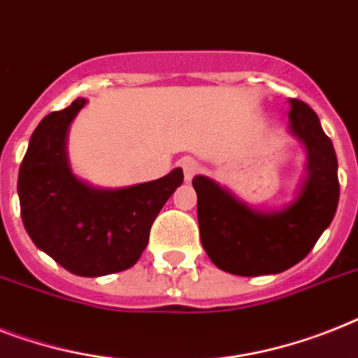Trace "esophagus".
I'll use <instances>...</instances> for the list:
<instances>
[{
    "mask_svg": "<svg viewBox=\"0 0 358 358\" xmlns=\"http://www.w3.org/2000/svg\"><path fill=\"white\" fill-rule=\"evenodd\" d=\"M180 165H182V171H184L185 180H191L194 174L200 171V164L194 158H184Z\"/></svg>",
    "mask_w": 358,
    "mask_h": 358,
    "instance_id": "esophagus-1",
    "label": "esophagus"
}]
</instances>
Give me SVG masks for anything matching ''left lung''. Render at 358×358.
<instances>
[{"label":"left lung","instance_id":"8db88e82","mask_svg":"<svg viewBox=\"0 0 358 358\" xmlns=\"http://www.w3.org/2000/svg\"><path fill=\"white\" fill-rule=\"evenodd\" d=\"M290 130L307 149V178L298 199L263 213L241 204L206 176H194L200 239L220 270L235 275L280 274L309 254L336 213L338 162L331 139L309 104L289 99Z\"/></svg>","mask_w":358,"mask_h":358}]
</instances>
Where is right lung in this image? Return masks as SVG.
<instances>
[{"instance_id": "obj_1", "label": "right lung", "mask_w": 358, "mask_h": 358, "mask_svg": "<svg viewBox=\"0 0 358 358\" xmlns=\"http://www.w3.org/2000/svg\"><path fill=\"white\" fill-rule=\"evenodd\" d=\"M86 99L51 112L31 136L18 174L23 226L34 245L71 274L121 272L136 264L150 226L184 182L182 169L124 189H95L77 180L66 158V134Z\"/></svg>"}]
</instances>
